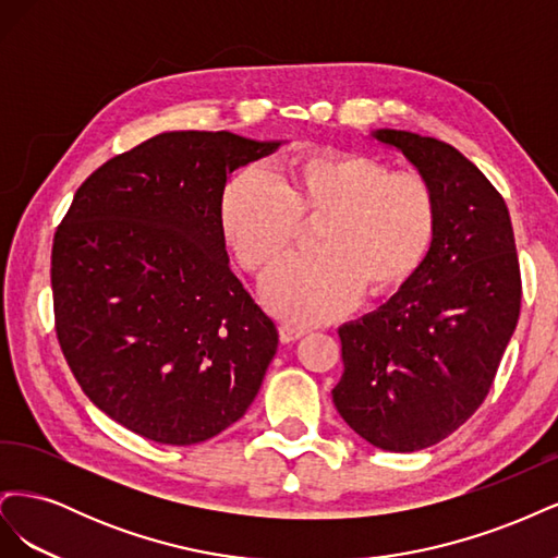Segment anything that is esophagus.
Listing matches in <instances>:
<instances>
[{"label": "esophagus", "instance_id": "esophagus-1", "mask_svg": "<svg viewBox=\"0 0 558 558\" xmlns=\"http://www.w3.org/2000/svg\"><path fill=\"white\" fill-rule=\"evenodd\" d=\"M305 332H307L305 328L283 324V326H279V340H281L283 344H291V342H298L300 337H305Z\"/></svg>", "mask_w": 558, "mask_h": 558}]
</instances>
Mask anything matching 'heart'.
Listing matches in <instances>:
<instances>
[{"label":"heart","instance_id":"heart-1","mask_svg":"<svg viewBox=\"0 0 558 558\" xmlns=\"http://www.w3.org/2000/svg\"><path fill=\"white\" fill-rule=\"evenodd\" d=\"M300 218H320L316 253L277 267L263 283V302L286 320L320 324L349 312L363 289L386 295L414 279L440 228V199L426 177L393 172L384 160L314 154L286 167L283 181L246 167L218 207L223 242L253 277L286 256Z\"/></svg>","mask_w":558,"mask_h":558}]
</instances>
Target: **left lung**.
Returning a JSON list of instances; mask_svg holds the SVG:
<instances>
[{
  "mask_svg": "<svg viewBox=\"0 0 558 558\" xmlns=\"http://www.w3.org/2000/svg\"><path fill=\"white\" fill-rule=\"evenodd\" d=\"M373 137L433 183L440 228L414 279L340 328L332 402L369 445L418 451L463 426L492 388L519 320V258L508 205L463 154L404 130Z\"/></svg>",
  "mask_w": 558,
  "mask_h": 558,
  "instance_id": "1",
  "label": "left lung"
}]
</instances>
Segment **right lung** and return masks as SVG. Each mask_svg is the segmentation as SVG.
I'll list each match as a JSON object with an SVG mask.
<instances>
[{
	"label": "right lung",
	"mask_w": 558,
	"mask_h": 558,
	"mask_svg": "<svg viewBox=\"0 0 558 558\" xmlns=\"http://www.w3.org/2000/svg\"><path fill=\"white\" fill-rule=\"evenodd\" d=\"M279 146L162 132L95 170L58 226L64 359L83 393L146 440L205 442L258 396L279 335L232 275L218 207L228 177Z\"/></svg>",
	"instance_id": "add662e5"
}]
</instances>
